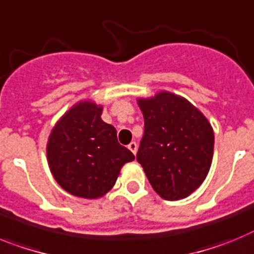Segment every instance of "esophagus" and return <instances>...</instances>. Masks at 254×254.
I'll use <instances>...</instances> for the list:
<instances>
[{
  "label": "esophagus",
  "mask_w": 254,
  "mask_h": 254,
  "mask_svg": "<svg viewBox=\"0 0 254 254\" xmlns=\"http://www.w3.org/2000/svg\"><path fill=\"white\" fill-rule=\"evenodd\" d=\"M127 148H129L130 151L133 152V154H135L136 151H138V145H136L135 142H131L129 145H127Z\"/></svg>",
  "instance_id": "34e87169"
}]
</instances>
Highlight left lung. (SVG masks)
<instances>
[{
  "label": "left lung",
  "mask_w": 254,
  "mask_h": 254,
  "mask_svg": "<svg viewBox=\"0 0 254 254\" xmlns=\"http://www.w3.org/2000/svg\"><path fill=\"white\" fill-rule=\"evenodd\" d=\"M136 102L144 118L136 160L161 198H187L202 185L212 164L211 123L187 98L167 90L138 97Z\"/></svg>",
  "instance_id": "8db88e82"
}]
</instances>
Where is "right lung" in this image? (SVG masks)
Listing matches in <instances>:
<instances>
[{
	"mask_svg": "<svg viewBox=\"0 0 254 254\" xmlns=\"http://www.w3.org/2000/svg\"><path fill=\"white\" fill-rule=\"evenodd\" d=\"M103 106L92 100L72 105L56 121L47 140L48 167L61 188L75 197L98 199L114 188L121 167L134 154L102 120Z\"/></svg>",
	"mask_w": 254,
	"mask_h": 254,
	"instance_id": "1",
	"label": "right lung"
}]
</instances>
